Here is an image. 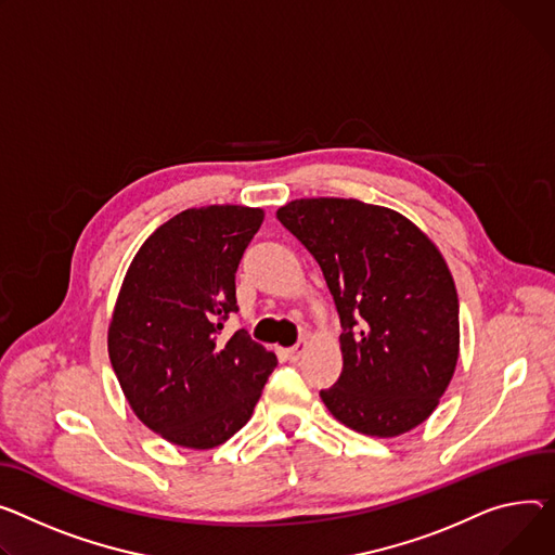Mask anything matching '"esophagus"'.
<instances>
[{"instance_id":"1","label":"esophagus","mask_w":555,"mask_h":555,"mask_svg":"<svg viewBox=\"0 0 555 555\" xmlns=\"http://www.w3.org/2000/svg\"><path fill=\"white\" fill-rule=\"evenodd\" d=\"M304 350H306V341H299L297 346H292V348H287V357L292 359V361H297L301 354H304Z\"/></svg>"}]
</instances>
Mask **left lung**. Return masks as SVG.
<instances>
[{
	"instance_id": "left-lung-1",
	"label": "left lung",
	"mask_w": 555,
	"mask_h": 555,
	"mask_svg": "<svg viewBox=\"0 0 555 555\" xmlns=\"http://www.w3.org/2000/svg\"><path fill=\"white\" fill-rule=\"evenodd\" d=\"M276 218L317 258L341 321L344 371L321 390L348 428L397 437L430 417L460 354L457 289L409 218L354 198H301Z\"/></svg>"
}]
</instances>
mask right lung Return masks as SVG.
Returning <instances> with one entry per match:
<instances>
[{"mask_svg":"<svg viewBox=\"0 0 555 555\" xmlns=\"http://www.w3.org/2000/svg\"><path fill=\"white\" fill-rule=\"evenodd\" d=\"M263 209H184L142 243L108 325V359L135 417L176 447L207 451L254 413L276 354L223 323Z\"/></svg>","mask_w":555,"mask_h":555,"instance_id":"add662e5","label":"right lung"}]
</instances>
